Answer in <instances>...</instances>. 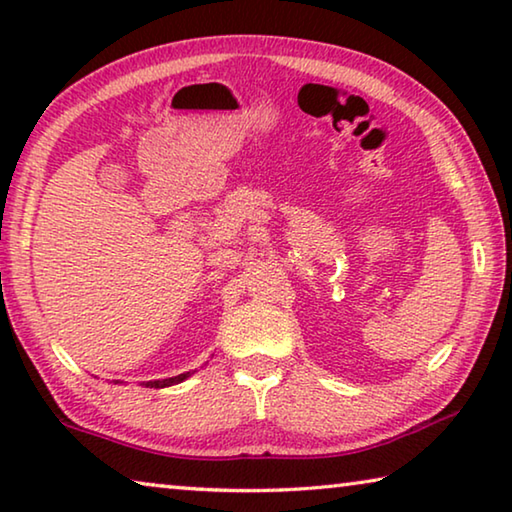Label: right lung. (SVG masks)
Returning <instances> with one entry per match:
<instances>
[{
    "label": "right lung",
    "instance_id": "obj_1",
    "mask_svg": "<svg viewBox=\"0 0 512 512\" xmlns=\"http://www.w3.org/2000/svg\"><path fill=\"white\" fill-rule=\"evenodd\" d=\"M187 377H192V372H183V375L169 377V379H153V381H146V388H167V386H173V384H180V381H185Z\"/></svg>",
    "mask_w": 512,
    "mask_h": 512
}]
</instances>
